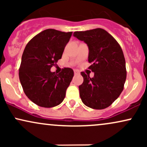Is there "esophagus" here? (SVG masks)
<instances>
[{
  "mask_svg": "<svg viewBox=\"0 0 147 147\" xmlns=\"http://www.w3.org/2000/svg\"><path fill=\"white\" fill-rule=\"evenodd\" d=\"M74 73H75V75H78V74H79V72L77 71V70H74Z\"/></svg>",
  "mask_w": 147,
  "mask_h": 147,
  "instance_id": "1",
  "label": "esophagus"
}]
</instances>
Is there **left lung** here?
<instances>
[{"label": "left lung", "instance_id": "obj_1", "mask_svg": "<svg viewBox=\"0 0 147 147\" xmlns=\"http://www.w3.org/2000/svg\"><path fill=\"white\" fill-rule=\"evenodd\" d=\"M89 49L88 69L95 75L82 72L84 82L79 86L82 102L93 109H106L117 99L126 78V62L120 45L113 36L102 28L75 32Z\"/></svg>", "mask_w": 147, "mask_h": 147}]
</instances>
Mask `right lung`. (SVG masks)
Returning <instances> with one entry per match:
<instances>
[{
    "label": "right lung",
    "mask_w": 147,
    "mask_h": 147,
    "mask_svg": "<svg viewBox=\"0 0 147 147\" xmlns=\"http://www.w3.org/2000/svg\"><path fill=\"white\" fill-rule=\"evenodd\" d=\"M72 33L45 30L34 36L25 46L18 71L19 79L25 94L36 105L54 107L65 98L73 70L64 68L56 75L50 68L61 58Z\"/></svg>",
    "instance_id": "right-lung-1"
}]
</instances>
